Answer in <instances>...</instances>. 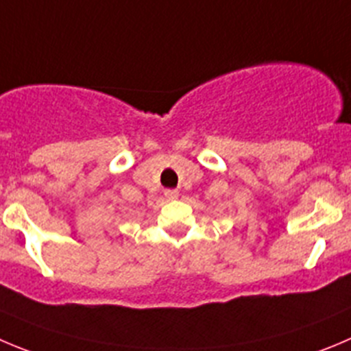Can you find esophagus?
Returning a JSON list of instances; mask_svg holds the SVG:
<instances>
[{
    "label": "esophagus",
    "mask_w": 351,
    "mask_h": 351,
    "mask_svg": "<svg viewBox=\"0 0 351 351\" xmlns=\"http://www.w3.org/2000/svg\"><path fill=\"white\" fill-rule=\"evenodd\" d=\"M165 195L168 199H176L178 197V191H171V189H168V191H165Z\"/></svg>",
    "instance_id": "esophagus-1"
}]
</instances>
